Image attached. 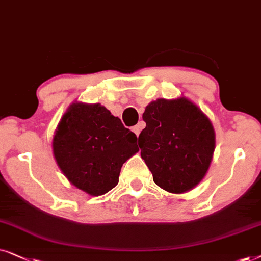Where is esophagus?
<instances>
[{"label": "esophagus", "mask_w": 261, "mask_h": 261, "mask_svg": "<svg viewBox=\"0 0 261 261\" xmlns=\"http://www.w3.org/2000/svg\"><path fill=\"white\" fill-rule=\"evenodd\" d=\"M142 128H143V124L140 123V124L135 125V126L133 127V131H134L135 134H136V136H138V135H140V133H141Z\"/></svg>", "instance_id": "esophagus-1"}]
</instances>
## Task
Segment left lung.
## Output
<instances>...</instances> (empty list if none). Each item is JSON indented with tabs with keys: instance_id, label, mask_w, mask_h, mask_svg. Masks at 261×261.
<instances>
[{
	"instance_id": "1",
	"label": "left lung",
	"mask_w": 261,
	"mask_h": 261,
	"mask_svg": "<svg viewBox=\"0 0 261 261\" xmlns=\"http://www.w3.org/2000/svg\"><path fill=\"white\" fill-rule=\"evenodd\" d=\"M138 136L141 156L156 185L172 193L190 191L204 178L215 150L211 121L185 98L158 99L145 107Z\"/></svg>"
}]
</instances>
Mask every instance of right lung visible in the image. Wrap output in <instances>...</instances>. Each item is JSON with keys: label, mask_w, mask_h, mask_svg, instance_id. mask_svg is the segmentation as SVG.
I'll return each instance as SVG.
<instances>
[{"label": "right lung", "mask_w": 261, "mask_h": 261, "mask_svg": "<svg viewBox=\"0 0 261 261\" xmlns=\"http://www.w3.org/2000/svg\"><path fill=\"white\" fill-rule=\"evenodd\" d=\"M57 165L69 181L101 196L119 181L123 163L138 151L137 137L100 103L77 102L62 118L52 142Z\"/></svg>", "instance_id": "right-lung-1"}]
</instances>
